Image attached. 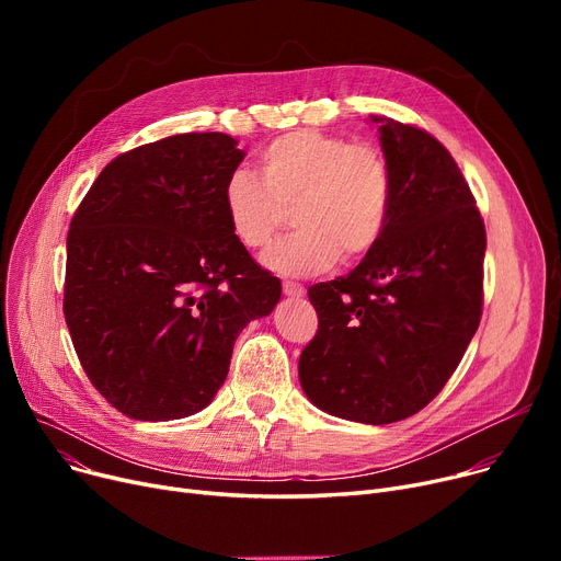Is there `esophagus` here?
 <instances>
[{
    "label": "esophagus",
    "mask_w": 561,
    "mask_h": 561,
    "mask_svg": "<svg viewBox=\"0 0 561 561\" xmlns=\"http://www.w3.org/2000/svg\"><path fill=\"white\" fill-rule=\"evenodd\" d=\"M282 290H284V296H288V298H302L307 293L305 286L296 284V282H282Z\"/></svg>",
    "instance_id": "34e87169"
}]
</instances>
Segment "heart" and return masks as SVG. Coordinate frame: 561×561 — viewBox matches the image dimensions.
I'll list each match as a JSON object with an SVG mask.
<instances>
[{
    "mask_svg": "<svg viewBox=\"0 0 561 561\" xmlns=\"http://www.w3.org/2000/svg\"><path fill=\"white\" fill-rule=\"evenodd\" d=\"M259 172L233 170L222 186L229 231L248 250L271 243L296 204L300 227L261 256L277 275H313L368 254L391 216L393 176L373 145L316 129L277 136L259 152Z\"/></svg>",
    "mask_w": 561,
    "mask_h": 561,
    "instance_id": "obj_1",
    "label": "heart"
}]
</instances>
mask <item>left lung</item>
<instances>
[{
  "instance_id": "8db88e82",
  "label": "left lung",
  "mask_w": 561,
  "mask_h": 561,
  "mask_svg": "<svg viewBox=\"0 0 561 561\" xmlns=\"http://www.w3.org/2000/svg\"><path fill=\"white\" fill-rule=\"evenodd\" d=\"M370 123L393 176L391 216L355 271L309 288L318 332L298 375L330 416L389 425L438 396L478 332L486 233L444 145L391 117Z\"/></svg>"
}]
</instances>
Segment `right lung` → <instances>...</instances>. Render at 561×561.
Here are the masks:
<instances>
[{"label":"right lung","instance_id":"add662e5","mask_svg":"<svg viewBox=\"0 0 561 561\" xmlns=\"http://www.w3.org/2000/svg\"><path fill=\"white\" fill-rule=\"evenodd\" d=\"M220 131L113 159L70 222L64 313L93 387L134 421L211 404L233 341L282 284L233 239L222 186L245 152Z\"/></svg>","mask_w":561,"mask_h":561}]
</instances>
